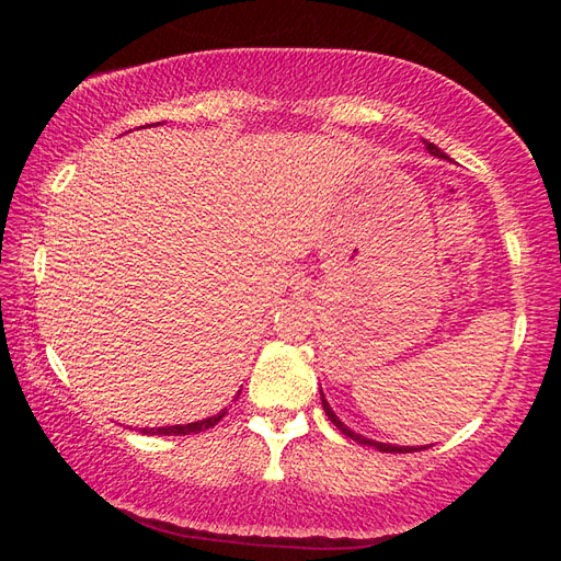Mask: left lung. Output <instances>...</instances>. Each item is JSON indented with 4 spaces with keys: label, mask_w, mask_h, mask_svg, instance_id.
<instances>
[{
    "label": "left lung",
    "mask_w": 561,
    "mask_h": 561,
    "mask_svg": "<svg viewBox=\"0 0 561 561\" xmlns=\"http://www.w3.org/2000/svg\"><path fill=\"white\" fill-rule=\"evenodd\" d=\"M424 141V147H426V151L428 153H434V157H438V159H448L444 151H440L436 145H432V141H426V139H422ZM320 400H323V410H325V414H328V420L335 424L340 432L344 434V436H350L352 440H356V444H362V446H374V448H378L380 453H412V450H422V448H416V446H392V444H380V440H374V438H366V436H362V434H354L352 428L344 424V422H340L337 420V414L332 412V408L328 404V400H325V396H323V390H320ZM426 448V446H424Z\"/></svg>",
    "instance_id": "obj_1"
}]
</instances>
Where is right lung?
Returning <instances> with one entry per match:
<instances>
[{
	"instance_id": "right-lung-1",
	"label": "right lung",
	"mask_w": 561,
	"mask_h": 561,
	"mask_svg": "<svg viewBox=\"0 0 561 561\" xmlns=\"http://www.w3.org/2000/svg\"><path fill=\"white\" fill-rule=\"evenodd\" d=\"M241 396V392H238ZM226 410L217 412L214 416H207V420H199V422H193V424H175V426H159V428H141V434H159V436H185V434H199L205 432V428L214 426L217 422L224 420Z\"/></svg>"
}]
</instances>
